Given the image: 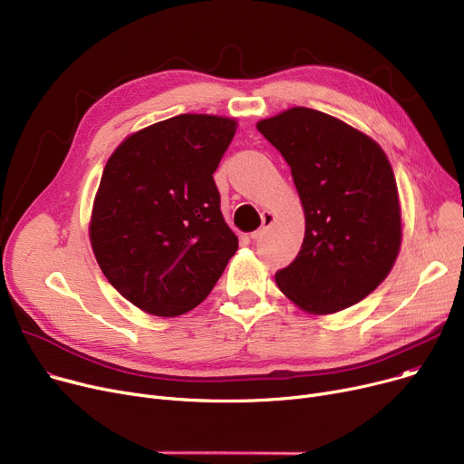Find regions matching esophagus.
Returning a JSON list of instances; mask_svg holds the SVG:
<instances>
[{
  "instance_id": "esophagus-1",
  "label": "esophagus",
  "mask_w": 464,
  "mask_h": 464,
  "mask_svg": "<svg viewBox=\"0 0 464 464\" xmlns=\"http://www.w3.org/2000/svg\"><path fill=\"white\" fill-rule=\"evenodd\" d=\"M261 222H263V226L257 229V231H254L250 237L254 238V240H257L266 229H269L271 226H273V222H275V214L273 212H263L261 214Z\"/></svg>"
}]
</instances>
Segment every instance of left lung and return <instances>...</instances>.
Returning a JSON list of instances; mask_svg holds the SVG:
<instances>
[{
    "label": "left lung",
    "instance_id": "8db88e82",
    "mask_svg": "<svg viewBox=\"0 0 464 464\" xmlns=\"http://www.w3.org/2000/svg\"><path fill=\"white\" fill-rule=\"evenodd\" d=\"M291 167L304 210L297 257L276 273L282 294L310 314H333L383 282L401 248L393 169L371 137L325 112L294 107L257 121Z\"/></svg>",
    "mask_w": 464,
    "mask_h": 464
}]
</instances>
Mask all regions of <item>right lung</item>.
<instances>
[{
  "instance_id": "right-lung-1",
  "label": "right lung",
  "mask_w": 464,
  "mask_h": 464,
  "mask_svg": "<svg viewBox=\"0 0 464 464\" xmlns=\"http://www.w3.org/2000/svg\"><path fill=\"white\" fill-rule=\"evenodd\" d=\"M237 121L179 114L130 135L109 158L90 240L103 275L140 310L173 318L207 299L238 248L214 170Z\"/></svg>"
}]
</instances>
